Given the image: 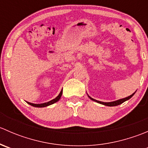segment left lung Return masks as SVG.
<instances>
[{
  "label": "left lung",
  "mask_w": 148,
  "mask_h": 148,
  "mask_svg": "<svg viewBox=\"0 0 148 148\" xmlns=\"http://www.w3.org/2000/svg\"><path fill=\"white\" fill-rule=\"evenodd\" d=\"M135 92H136V91H135V92H134L133 94H132V95H130V96L127 97H125V98H123V99H118V100L113 101V102H101V101L96 100V99H93V98H92L90 96H89V95H88V97H89V99H92V101H95V102H97V103H99V104H103V105L108 106V107H114V106H117V105H119V104H122V103L125 102V101H127V100H128V99H130V98L132 97L134 95H135Z\"/></svg>",
  "instance_id": "1"
}]
</instances>
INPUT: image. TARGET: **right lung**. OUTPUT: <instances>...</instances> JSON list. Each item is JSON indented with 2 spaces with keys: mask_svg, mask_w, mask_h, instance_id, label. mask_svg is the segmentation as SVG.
Returning a JSON list of instances; mask_svg holds the SVG:
<instances>
[{
  "mask_svg": "<svg viewBox=\"0 0 148 148\" xmlns=\"http://www.w3.org/2000/svg\"><path fill=\"white\" fill-rule=\"evenodd\" d=\"M62 90L61 91L60 93H59V95H58L57 97H56L55 99H52V100L49 101V102H45V103H41V104H34V103H31V102H27V101H26V102L28 103V104H30V105L33 106V107H48V106L51 105V104H54V103L57 102L60 99L61 97H62Z\"/></svg>",
  "mask_w": 148,
  "mask_h": 148,
  "instance_id": "obj_1",
  "label": "right lung"
}]
</instances>
